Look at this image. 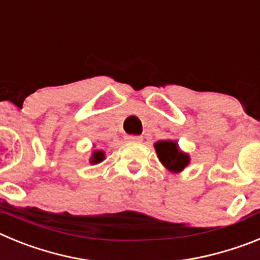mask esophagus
Listing matches in <instances>:
<instances>
[{
  "label": "esophagus",
  "instance_id": "obj_1",
  "mask_svg": "<svg viewBox=\"0 0 260 260\" xmlns=\"http://www.w3.org/2000/svg\"><path fill=\"white\" fill-rule=\"evenodd\" d=\"M126 141H127V142H137V143H139V142L143 141V138L139 137V135H126Z\"/></svg>",
  "mask_w": 260,
  "mask_h": 260
}]
</instances>
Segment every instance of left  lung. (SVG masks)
<instances>
[{
    "instance_id": "obj_1",
    "label": "left lung",
    "mask_w": 260,
    "mask_h": 260,
    "mask_svg": "<svg viewBox=\"0 0 260 260\" xmlns=\"http://www.w3.org/2000/svg\"><path fill=\"white\" fill-rule=\"evenodd\" d=\"M158 160L173 172H181L189 164V156L182 153L177 148L176 142L161 141L155 144Z\"/></svg>"
}]
</instances>
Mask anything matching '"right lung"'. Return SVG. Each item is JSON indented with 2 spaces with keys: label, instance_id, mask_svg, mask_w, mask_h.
<instances>
[{
  "label": "right lung",
  "instance_id": "1",
  "mask_svg": "<svg viewBox=\"0 0 260 260\" xmlns=\"http://www.w3.org/2000/svg\"><path fill=\"white\" fill-rule=\"evenodd\" d=\"M103 160H104V152H99V151L93 152L92 160H91V161H92L93 164H96V162L103 161Z\"/></svg>",
  "mask_w": 260,
  "mask_h": 260
}]
</instances>
